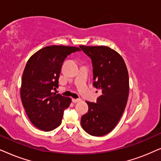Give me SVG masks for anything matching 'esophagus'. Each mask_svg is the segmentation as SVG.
Listing matches in <instances>:
<instances>
[{"mask_svg": "<svg viewBox=\"0 0 161 161\" xmlns=\"http://www.w3.org/2000/svg\"><path fill=\"white\" fill-rule=\"evenodd\" d=\"M81 99H79V98H72V102L74 103H77L79 102H80Z\"/></svg>", "mask_w": 161, "mask_h": 161, "instance_id": "esophagus-1", "label": "esophagus"}]
</instances>
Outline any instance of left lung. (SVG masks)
<instances>
[{
	"label": "left lung",
	"instance_id": "left-lung-1",
	"mask_svg": "<svg viewBox=\"0 0 161 161\" xmlns=\"http://www.w3.org/2000/svg\"><path fill=\"white\" fill-rule=\"evenodd\" d=\"M93 63L94 87L102 91L96 103L86 102L88 111L82 116L83 130L93 136L109 133L119 123L130 91L128 70L122 57L110 47L79 46Z\"/></svg>",
	"mask_w": 161,
	"mask_h": 161
}]
</instances>
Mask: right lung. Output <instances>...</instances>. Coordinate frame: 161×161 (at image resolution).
Masks as SVG:
<instances>
[{"label": "right lung", "mask_w": 161, "mask_h": 161, "mask_svg": "<svg viewBox=\"0 0 161 161\" xmlns=\"http://www.w3.org/2000/svg\"><path fill=\"white\" fill-rule=\"evenodd\" d=\"M78 47L50 46L30 57L22 76L20 97L23 108L34 127L45 132L60 125L71 98L53 93L58 87L62 65L68 55Z\"/></svg>", "instance_id": "obj_1"}]
</instances>
